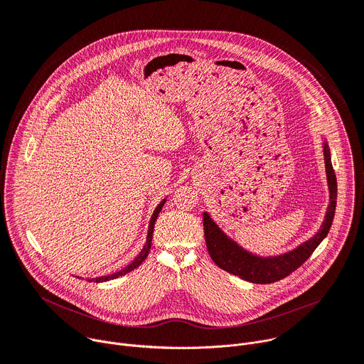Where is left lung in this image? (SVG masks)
Wrapping results in <instances>:
<instances>
[{"label": "left lung", "instance_id": "8db88e82", "mask_svg": "<svg viewBox=\"0 0 364 364\" xmlns=\"http://www.w3.org/2000/svg\"><path fill=\"white\" fill-rule=\"evenodd\" d=\"M323 152L330 193V204L327 207V212L320 230L313 237H309L308 240H305L304 243H301L299 246L289 252L277 256H259L243 249L237 242L229 237L222 230V228L212 219V216L204 212L203 226L207 250H209L213 262L219 268L253 284H271L288 277L306 261L309 255L317 249V246L328 235L336 213L337 178L333 170L331 154L326 139L323 141Z\"/></svg>", "mask_w": 364, "mask_h": 364}]
</instances>
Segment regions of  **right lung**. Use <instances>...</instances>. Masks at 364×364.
Listing matches in <instances>:
<instances>
[{
  "label": "right lung",
  "instance_id": "obj_1",
  "mask_svg": "<svg viewBox=\"0 0 364 364\" xmlns=\"http://www.w3.org/2000/svg\"><path fill=\"white\" fill-rule=\"evenodd\" d=\"M166 201H167V198H164V200H161V203L155 207V210H154V213H152V216H151V220H149V226H148V233H146V242H145V245H144V247L141 249V252L136 255V257L134 259V261L129 264V265H127L125 268H122L121 271H118V272H115V274H111V275H107V277H96V278H92V279H87L89 282H105V281H111V279H117V278H119V277H122V275H125V274H128V272H131V271H134L135 268H138L145 259H146V256H148V253H149V249H151V242H152V232H154V225H155V220H157V218H159V215H160V212H161V209H163V205L166 204Z\"/></svg>",
  "mask_w": 364,
  "mask_h": 364
}]
</instances>
